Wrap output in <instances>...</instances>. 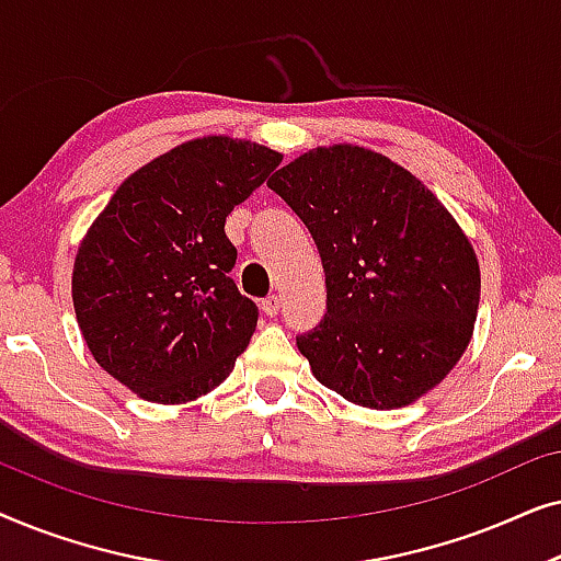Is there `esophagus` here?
Masks as SVG:
<instances>
[{
    "instance_id": "1",
    "label": "esophagus",
    "mask_w": 561,
    "mask_h": 561,
    "mask_svg": "<svg viewBox=\"0 0 561 561\" xmlns=\"http://www.w3.org/2000/svg\"><path fill=\"white\" fill-rule=\"evenodd\" d=\"M263 311L267 313V317H275V313L280 311V296H267L263 298Z\"/></svg>"
}]
</instances>
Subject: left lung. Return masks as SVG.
Listing matches in <instances>:
<instances>
[{"label":"left lung","instance_id":"8db88e82","mask_svg":"<svg viewBox=\"0 0 561 561\" xmlns=\"http://www.w3.org/2000/svg\"><path fill=\"white\" fill-rule=\"evenodd\" d=\"M267 186L309 227L324 265L327 313L296 336L321 386L386 411L447 378L470 344L480 265L439 198L357 145L304 152Z\"/></svg>","mask_w":561,"mask_h":561}]
</instances>
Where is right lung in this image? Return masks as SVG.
I'll return each mask as SVG.
<instances>
[{
    "label": "right lung",
    "instance_id": "1",
    "mask_svg": "<svg viewBox=\"0 0 561 561\" xmlns=\"http://www.w3.org/2000/svg\"><path fill=\"white\" fill-rule=\"evenodd\" d=\"M280 152L198 137L135 171L83 237L73 309L91 355L145 401L186 403L232 373L257 327L225 221Z\"/></svg>",
    "mask_w": 561,
    "mask_h": 561
}]
</instances>
